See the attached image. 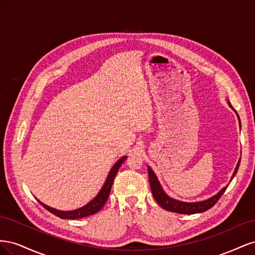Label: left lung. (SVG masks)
<instances>
[{
  "label": "left lung",
  "instance_id": "1",
  "mask_svg": "<svg viewBox=\"0 0 255 255\" xmlns=\"http://www.w3.org/2000/svg\"><path fill=\"white\" fill-rule=\"evenodd\" d=\"M228 104L232 107V105L230 104V102H228ZM233 109V107H232ZM238 117V115H237ZM239 120V117H238ZM239 125H241V120H239ZM242 127V126H241ZM239 164H241V159L238 160V164L235 168L234 173L232 175V179L235 176ZM148 173H149V181H150V187L152 190V194L155 201L167 211L170 212H174V213H179V214H186V215H191V214H198V213H202L205 212L207 210H210L211 207H213L216 203H217L218 200L220 199V197L223 195V192L226 191V189L228 188V186L223 187L217 195H215L214 197L204 200V201H200V202H183V201H179V200L172 199L169 196L166 195V192L164 191L163 187L160 186L159 181L157 180V177L155 175V173L153 172L152 169L148 166Z\"/></svg>",
  "mask_w": 255,
  "mask_h": 255
}]
</instances>
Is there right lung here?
I'll list each match as a JSON object with an SVG mask.
<instances>
[{
  "label": "right lung",
  "mask_w": 255,
  "mask_h": 255,
  "mask_svg": "<svg viewBox=\"0 0 255 255\" xmlns=\"http://www.w3.org/2000/svg\"><path fill=\"white\" fill-rule=\"evenodd\" d=\"M126 159H127V156H122L117 161V163H116L113 166L109 175H107V179H106V181L103 185L102 189L100 190V192L97 195V197L95 199H92L91 201L89 203H87L85 206H83L81 208H78V210L68 211V212L58 211V210H55V208L43 204L42 202L39 201V200H38V202H39L45 208V210H48L50 213L54 214L61 219H80V218H84V217H88V216H90V215H94V214L98 213L100 210H101V208L104 206V204L106 203L107 199H109V196H110V192H111V189H112L113 182L115 180V176H116V174H117L120 166L122 165V163Z\"/></svg>",
  "instance_id": "right-lung-1"
}]
</instances>
